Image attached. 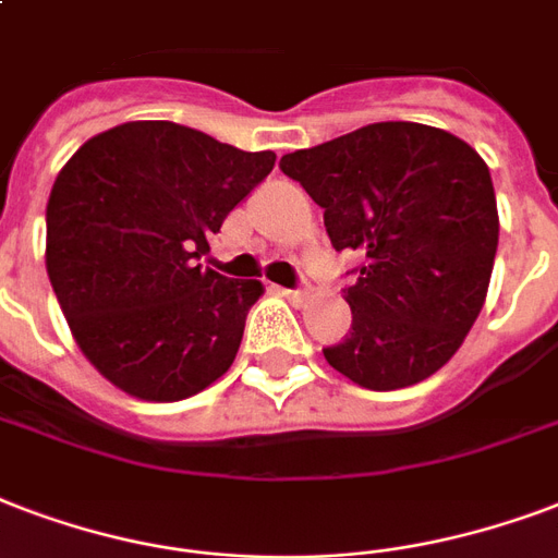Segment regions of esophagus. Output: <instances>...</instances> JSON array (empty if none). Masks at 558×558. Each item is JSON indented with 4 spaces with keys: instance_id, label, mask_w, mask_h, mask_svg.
<instances>
[{
    "instance_id": "1",
    "label": "esophagus",
    "mask_w": 558,
    "mask_h": 558,
    "mask_svg": "<svg viewBox=\"0 0 558 558\" xmlns=\"http://www.w3.org/2000/svg\"><path fill=\"white\" fill-rule=\"evenodd\" d=\"M280 295L292 301V304H304L310 298V289L307 287H298V289H280Z\"/></svg>"
}]
</instances>
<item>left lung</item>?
Wrapping results in <instances>:
<instances>
[{"label":"left lung","instance_id":"8db88e82","mask_svg":"<svg viewBox=\"0 0 558 558\" xmlns=\"http://www.w3.org/2000/svg\"><path fill=\"white\" fill-rule=\"evenodd\" d=\"M325 210L336 251L363 266L345 287L351 330L325 348L348 380L392 392L427 380L477 322L497 254L488 166L441 128L374 122L280 157Z\"/></svg>","mask_w":558,"mask_h":558}]
</instances>
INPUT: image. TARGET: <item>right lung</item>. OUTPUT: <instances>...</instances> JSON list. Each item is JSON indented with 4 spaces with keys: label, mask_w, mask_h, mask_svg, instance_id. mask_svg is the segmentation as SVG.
I'll use <instances>...</instances> for the list:
<instances>
[{
    "label": "right lung",
    "mask_w": 558,
    "mask_h": 558,
    "mask_svg": "<svg viewBox=\"0 0 558 558\" xmlns=\"http://www.w3.org/2000/svg\"><path fill=\"white\" fill-rule=\"evenodd\" d=\"M275 151L151 119L87 140L46 204V271L84 356L122 392L184 401L231 368L260 280L195 263Z\"/></svg>",
    "instance_id": "obj_1"
}]
</instances>
